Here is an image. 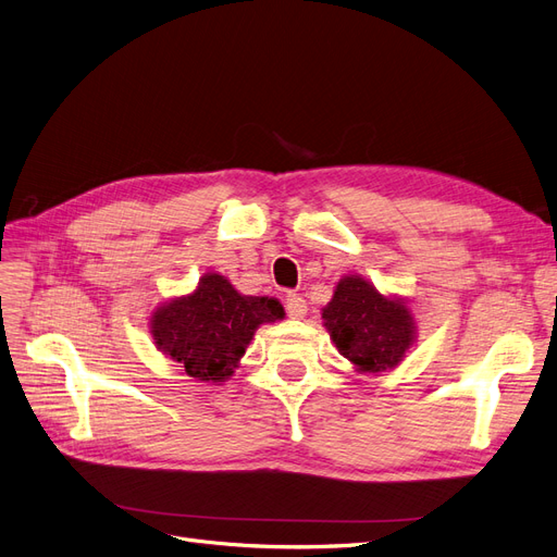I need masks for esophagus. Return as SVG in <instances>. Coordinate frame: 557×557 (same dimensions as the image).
<instances>
[{
  "mask_svg": "<svg viewBox=\"0 0 557 557\" xmlns=\"http://www.w3.org/2000/svg\"><path fill=\"white\" fill-rule=\"evenodd\" d=\"M284 307H286V314L292 319H302L307 314V302L300 294H289L284 298Z\"/></svg>",
  "mask_w": 557,
  "mask_h": 557,
  "instance_id": "1",
  "label": "esophagus"
}]
</instances>
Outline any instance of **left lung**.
I'll list each match as a JSON object with an SVG mask.
<instances>
[{
  "label": "left lung",
  "instance_id": "1",
  "mask_svg": "<svg viewBox=\"0 0 557 557\" xmlns=\"http://www.w3.org/2000/svg\"><path fill=\"white\" fill-rule=\"evenodd\" d=\"M323 325L337 351L367 374L397 367L416 344V319L404 298L379 294L360 275L337 282L333 300L323 307Z\"/></svg>",
  "mask_w": 557,
  "mask_h": 557
}]
</instances>
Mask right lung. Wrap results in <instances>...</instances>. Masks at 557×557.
<instances>
[{
	"label": "right lung",
	"mask_w": 557,
	"mask_h": 557,
	"mask_svg": "<svg viewBox=\"0 0 557 557\" xmlns=\"http://www.w3.org/2000/svg\"><path fill=\"white\" fill-rule=\"evenodd\" d=\"M280 319L284 310L275 298L243 296L226 277L206 273L193 294L158 307L151 335L185 374L222 383L234 374L257 327Z\"/></svg>",
	"instance_id": "right-lung-1"
}]
</instances>
